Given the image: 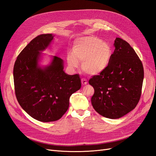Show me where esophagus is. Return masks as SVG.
I'll list each match as a JSON object with an SVG mask.
<instances>
[{"label": "esophagus", "mask_w": 156, "mask_h": 156, "mask_svg": "<svg viewBox=\"0 0 156 156\" xmlns=\"http://www.w3.org/2000/svg\"><path fill=\"white\" fill-rule=\"evenodd\" d=\"M81 83L83 85H86V84H88V81H87V79H81Z\"/></svg>", "instance_id": "esophagus-1"}]
</instances>
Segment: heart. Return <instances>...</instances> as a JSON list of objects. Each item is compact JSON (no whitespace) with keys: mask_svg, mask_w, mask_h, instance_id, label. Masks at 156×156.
I'll use <instances>...</instances> for the list:
<instances>
[{"mask_svg":"<svg viewBox=\"0 0 156 156\" xmlns=\"http://www.w3.org/2000/svg\"><path fill=\"white\" fill-rule=\"evenodd\" d=\"M73 53L68 55V65L77 68L79 62L85 73L91 75L101 73L108 68L112 56L111 47L98 37L88 36L74 41Z\"/></svg>","mask_w":156,"mask_h":156,"instance_id":"heart-1","label":"heart"}]
</instances>
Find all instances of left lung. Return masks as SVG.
<instances>
[{"instance_id":"1","label":"left lung","mask_w":156,"mask_h":156,"mask_svg":"<svg viewBox=\"0 0 156 156\" xmlns=\"http://www.w3.org/2000/svg\"><path fill=\"white\" fill-rule=\"evenodd\" d=\"M114 45L108 68L89 80L94 88L91 99L94 108L111 119H120L134 109L144 79L143 64L131 45L120 37L115 39Z\"/></svg>"}]
</instances>
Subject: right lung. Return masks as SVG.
Masks as SVG:
<instances>
[{
	"label": "right lung",
	"mask_w": 156,
	"mask_h": 156,
	"mask_svg": "<svg viewBox=\"0 0 156 156\" xmlns=\"http://www.w3.org/2000/svg\"><path fill=\"white\" fill-rule=\"evenodd\" d=\"M54 35L36 37L17 56L13 67L17 100L27 114L37 120L48 122L60 119L67 111L72 94L81 87L79 74L68 75L64 61L50 56V62L40 64L41 52L48 49Z\"/></svg>",
	"instance_id": "right-lung-1"
}]
</instances>
